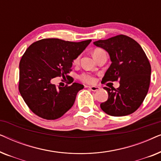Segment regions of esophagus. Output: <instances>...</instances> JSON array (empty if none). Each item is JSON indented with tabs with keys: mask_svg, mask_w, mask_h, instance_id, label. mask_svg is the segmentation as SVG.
I'll list each match as a JSON object with an SVG mask.
<instances>
[{
	"mask_svg": "<svg viewBox=\"0 0 161 161\" xmlns=\"http://www.w3.org/2000/svg\"><path fill=\"white\" fill-rule=\"evenodd\" d=\"M87 87L89 88L90 90H92V91H93V92H97L100 89V87H98V86H87Z\"/></svg>",
	"mask_w": 161,
	"mask_h": 161,
	"instance_id": "esophagus-1",
	"label": "esophagus"
}]
</instances>
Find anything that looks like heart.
Listing matches in <instances>:
<instances>
[{"instance_id":"heart-1","label":"heart","mask_w":161,"mask_h":161,"mask_svg":"<svg viewBox=\"0 0 161 161\" xmlns=\"http://www.w3.org/2000/svg\"><path fill=\"white\" fill-rule=\"evenodd\" d=\"M103 52H105V50H103L102 48H95V49L93 50V56L95 58L96 56H99V55L101 54ZM79 60H80V56H77L76 58L74 59L73 61H72V64L75 65L78 64L79 62ZM78 78L80 79L82 82L86 83H92L94 81V77L91 75L90 74H88V73L80 74V75L78 76Z\"/></svg>"}]
</instances>
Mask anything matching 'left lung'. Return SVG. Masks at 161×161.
<instances>
[{
	"instance_id": "8db88e82",
	"label": "left lung",
	"mask_w": 161,
	"mask_h": 161,
	"mask_svg": "<svg viewBox=\"0 0 161 161\" xmlns=\"http://www.w3.org/2000/svg\"><path fill=\"white\" fill-rule=\"evenodd\" d=\"M109 53L111 64L102 81L119 80V87H105L107 101L100 104L105 113L113 116L129 115L142 104L148 92L151 65L142 47L130 37L120 34L94 42Z\"/></svg>"
}]
</instances>
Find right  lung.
I'll return each instance as SVG.
<instances>
[{"label":"right lung","mask_w":161,"mask_h":161,"mask_svg":"<svg viewBox=\"0 0 161 161\" xmlns=\"http://www.w3.org/2000/svg\"><path fill=\"white\" fill-rule=\"evenodd\" d=\"M43 39L31 45L19 61V92L31 111L47 120L60 118L73 105L83 85L61 87L53 84L56 77L69 78L72 61L91 42Z\"/></svg>","instance_id":"1"}]
</instances>
